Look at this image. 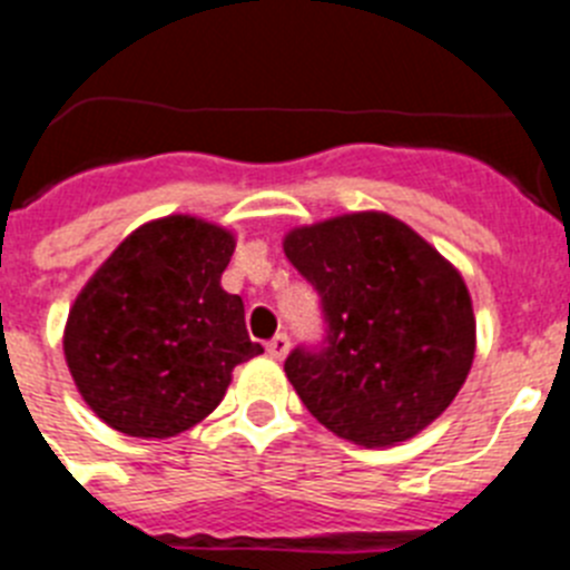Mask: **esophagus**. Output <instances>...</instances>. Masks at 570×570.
Here are the masks:
<instances>
[{"label":"esophagus","mask_w":570,"mask_h":570,"mask_svg":"<svg viewBox=\"0 0 570 570\" xmlns=\"http://www.w3.org/2000/svg\"><path fill=\"white\" fill-rule=\"evenodd\" d=\"M288 351H291L288 334H276L274 340L268 342V354L274 356V360H285V356H288Z\"/></svg>","instance_id":"obj_1"}]
</instances>
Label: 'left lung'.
<instances>
[{"mask_svg": "<svg viewBox=\"0 0 570 570\" xmlns=\"http://www.w3.org/2000/svg\"><path fill=\"white\" fill-rule=\"evenodd\" d=\"M285 256L316 288L328 336L285 374L336 436L387 448L416 436L460 394L476 320L460 271L382 210L294 228Z\"/></svg>", "mask_w": 570, "mask_h": 570, "instance_id": "left-lung-1", "label": "left lung"}]
</instances>
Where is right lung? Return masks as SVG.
<instances>
[{
  "label": "right lung",
  "mask_w": 570,
  "mask_h": 570,
  "mask_svg": "<svg viewBox=\"0 0 570 570\" xmlns=\"http://www.w3.org/2000/svg\"><path fill=\"white\" fill-rule=\"evenodd\" d=\"M234 234L188 214L136 228L70 305L62 347L88 407L114 431L165 440L223 402L262 354L245 305L219 285Z\"/></svg>",
  "instance_id": "obj_1"
}]
</instances>
